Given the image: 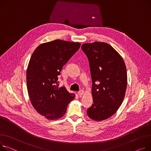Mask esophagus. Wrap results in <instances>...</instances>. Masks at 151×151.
Returning <instances> with one entry per match:
<instances>
[{"label": "esophagus", "mask_w": 151, "mask_h": 151, "mask_svg": "<svg viewBox=\"0 0 151 151\" xmlns=\"http://www.w3.org/2000/svg\"><path fill=\"white\" fill-rule=\"evenodd\" d=\"M84 92L83 90H80L78 92V94L79 96H81V95H83L84 94Z\"/></svg>", "instance_id": "esophagus-1"}]
</instances>
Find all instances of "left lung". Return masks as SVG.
Returning <instances> with one entry per match:
<instances>
[{
	"label": "left lung",
	"mask_w": 151,
	"mask_h": 151,
	"mask_svg": "<svg viewBox=\"0 0 151 151\" xmlns=\"http://www.w3.org/2000/svg\"><path fill=\"white\" fill-rule=\"evenodd\" d=\"M92 80L93 104L87 115L95 121L112 116L122 104L127 87V73L122 57L105 42L84 44Z\"/></svg>",
	"instance_id": "1"
}]
</instances>
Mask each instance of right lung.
<instances>
[{
    "instance_id": "1",
    "label": "right lung",
    "mask_w": 151,
    "mask_h": 151,
    "mask_svg": "<svg viewBox=\"0 0 151 151\" xmlns=\"http://www.w3.org/2000/svg\"><path fill=\"white\" fill-rule=\"evenodd\" d=\"M80 45L56 39L39 45L30 58L27 70L29 98L36 111L48 119L61 118L75 97L64 86L59 87L58 76Z\"/></svg>"
}]
</instances>
